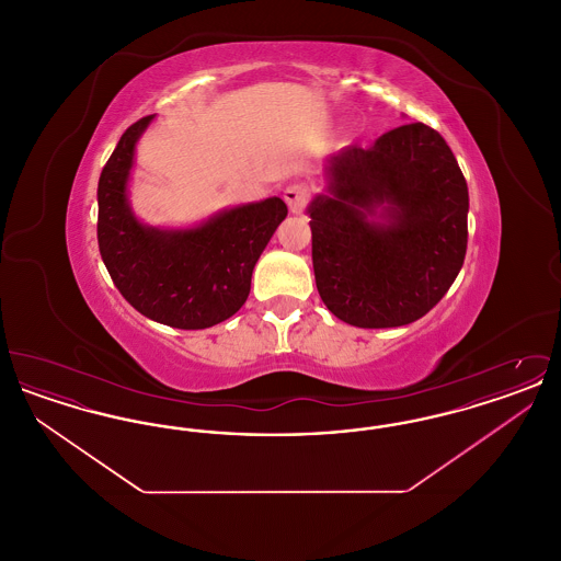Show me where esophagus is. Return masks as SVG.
Listing matches in <instances>:
<instances>
[{"label":"esophagus","instance_id":"1","mask_svg":"<svg viewBox=\"0 0 561 561\" xmlns=\"http://www.w3.org/2000/svg\"><path fill=\"white\" fill-rule=\"evenodd\" d=\"M309 197H311V188L302 185V183L288 185L286 191H284V199H286V204H288V208H290L293 214L302 213V208L309 202Z\"/></svg>","mask_w":561,"mask_h":561}]
</instances>
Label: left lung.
Returning <instances> with one entry per match:
<instances>
[{"label":"left lung","instance_id":"left-lung-1","mask_svg":"<svg viewBox=\"0 0 561 561\" xmlns=\"http://www.w3.org/2000/svg\"><path fill=\"white\" fill-rule=\"evenodd\" d=\"M307 206L323 305L357 328L421 320L465 263L469 188L450 147L405 124L323 163Z\"/></svg>","mask_w":561,"mask_h":561}]
</instances>
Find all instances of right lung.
<instances>
[{
	"mask_svg": "<svg viewBox=\"0 0 561 561\" xmlns=\"http://www.w3.org/2000/svg\"><path fill=\"white\" fill-rule=\"evenodd\" d=\"M156 115L122 134L99 179V248L113 284L138 313L204 330L238 313L256 261L286 218L279 197L241 204L193 227H151L133 210L136 145Z\"/></svg>",
	"mask_w": 561,
	"mask_h": 561,
	"instance_id": "obj_1",
	"label": "right lung"
}]
</instances>
